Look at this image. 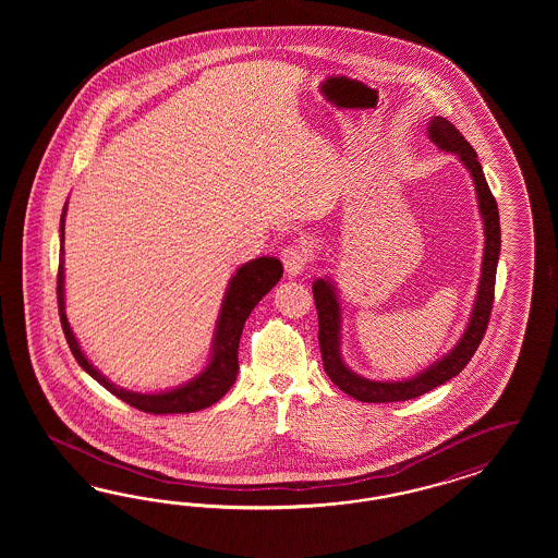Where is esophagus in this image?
<instances>
[{
	"mask_svg": "<svg viewBox=\"0 0 558 558\" xmlns=\"http://www.w3.org/2000/svg\"><path fill=\"white\" fill-rule=\"evenodd\" d=\"M282 264H284V270H287L290 278L294 276H301L308 259H311V250H308V243L301 241V243H294V245H288L282 250Z\"/></svg>",
	"mask_w": 558,
	"mask_h": 558,
	"instance_id": "esophagus-1",
	"label": "esophagus"
}]
</instances>
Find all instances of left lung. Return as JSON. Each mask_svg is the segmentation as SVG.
<instances>
[{"mask_svg": "<svg viewBox=\"0 0 558 558\" xmlns=\"http://www.w3.org/2000/svg\"><path fill=\"white\" fill-rule=\"evenodd\" d=\"M427 136L438 145L439 151L454 153L462 166L471 171L478 213L485 229V250L481 264V280L474 296L473 313L466 323V329L457 345L436 360L429 368L403 380H371L366 376L355 374L341 357V304H339L338 288L331 278H317L313 282V299L319 315V345H322L323 368L327 376L338 385L339 390L354 397L362 403H395L409 401L439 385L454 378L462 368L471 362L478 343L487 331L493 294H495V274L501 252V227H499V210L490 194L489 184L485 180L483 168L476 159L471 143L458 133L457 126L444 117H434L427 124Z\"/></svg>", "mask_w": 558, "mask_h": 558, "instance_id": "8db88e82", "label": "left lung"}]
</instances>
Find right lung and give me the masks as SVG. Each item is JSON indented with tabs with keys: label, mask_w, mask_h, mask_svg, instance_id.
Here are the masks:
<instances>
[{
	"label": "right lung",
	"mask_w": 558,
	"mask_h": 558,
	"mask_svg": "<svg viewBox=\"0 0 558 558\" xmlns=\"http://www.w3.org/2000/svg\"><path fill=\"white\" fill-rule=\"evenodd\" d=\"M65 215H68V203L63 206L61 215V252H59V276H57V303H59V315H61V325L63 333L68 339L69 350L77 364L84 368L94 380H98L104 389L110 390L120 401L135 407L138 411L153 413V415H163V413H194L206 407L215 405L220 401L229 389L235 385L236 372H239V362H236V352H239V338L243 331V325L247 317L252 315L255 304L259 303L271 288L278 284L282 278V264L276 257H257L241 268H236L233 278L229 280V287L225 292V299L220 304L219 319L215 327V338H213V348H210V357L204 371L187 380L184 385L175 389L161 390V392H136V390H126L117 387L101 374L87 357H85L77 339L73 336L69 327L68 315H65Z\"/></svg>",
	"instance_id": "right-lung-1"
}]
</instances>
